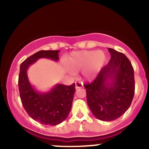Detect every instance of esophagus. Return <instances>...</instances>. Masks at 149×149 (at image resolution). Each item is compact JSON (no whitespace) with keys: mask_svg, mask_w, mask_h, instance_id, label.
I'll return each mask as SVG.
<instances>
[{"mask_svg":"<svg viewBox=\"0 0 149 149\" xmlns=\"http://www.w3.org/2000/svg\"><path fill=\"white\" fill-rule=\"evenodd\" d=\"M83 86V84L81 83V82H79V81H76V88L77 89V88H81V87Z\"/></svg>","mask_w":149,"mask_h":149,"instance_id":"obj_1","label":"esophagus"}]
</instances>
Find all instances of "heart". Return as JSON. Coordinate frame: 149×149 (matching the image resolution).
Returning <instances> with one entry per match:
<instances>
[{"mask_svg":"<svg viewBox=\"0 0 149 149\" xmlns=\"http://www.w3.org/2000/svg\"><path fill=\"white\" fill-rule=\"evenodd\" d=\"M105 55L102 51L81 50L73 52L65 59V65L71 72L82 70V76L86 81H91L97 77L102 69Z\"/></svg>","mask_w":149,"mask_h":149,"instance_id":"obj_1","label":"heart"}]
</instances>
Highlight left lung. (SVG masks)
Returning <instances> with one entry per match:
<instances>
[{
    "instance_id": "obj_1",
    "label": "left lung",
    "mask_w": 149,
    "mask_h": 149,
    "mask_svg": "<svg viewBox=\"0 0 149 149\" xmlns=\"http://www.w3.org/2000/svg\"><path fill=\"white\" fill-rule=\"evenodd\" d=\"M111 58L95 80L84 84L88 107L102 121L118 119L128 109L135 92L134 70L122 52L108 48Z\"/></svg>"
}]
</instances>
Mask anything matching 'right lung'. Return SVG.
Here are the masks:
<instances>
[{
	"label": "right lung",
	"instance_id": "obj_1",
	"mask_svg": "<svg viewBox=\"0 0 149 149\" xmlns=\"http://www.w3.org/2000/svg\"><path fill=\"white\" fill-rule=\"evenodd\" d=\"M59 52V50H40L26 58L20 65L18 84L24 108L33 120L47 125H57L66 119L71 109L75 83L70 86L56 84L49 91L42 92L30 84L27 70L40 58L58 61Z\"/></svg>",
	"mask_w": 149,
	"mask_h": 149
}]
</instances>
